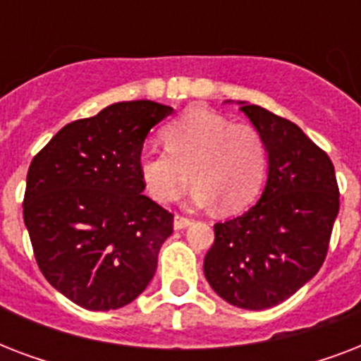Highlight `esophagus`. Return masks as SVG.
<instances>
[{
    "mask_svg": "<svg viewBox=\"0 0 361 361\" xmlns=\"http://www.w3.org/2000/svg\"><path fill=\"white\" fill-rule=\"evenodd\" d=\"M192 219H189V217H185V215H176L174 217V228L176 231H181V228H187V226L191 225Z\"/></svg>",
    "mask_w": 361,
    "mask_h": 361,
    "instance_id": "obj_1",
    "label": "esophagus"
}]
</instances>
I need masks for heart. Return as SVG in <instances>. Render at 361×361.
Segmentation results:
<instances>
[{
  "label": "heart",
  "instance_id": "heart-1",
  "mask_svg": "<svg viewBox=\"0 0 361 361\" xmlns=\"http://www.w3.org/2000/svg\"><path fill=\"white\" fill-rule=\"evenodd\" d=\"M164 152L144 149L138 172L146 191L159 204H170L185 192L189 174L192 202L217 204L221 212L245 208L260 192L268 172V149L262 135L249 123H232L206 109H191L161 133Z\"/></svg>",
  "mask_w": 361,
  "mask_h": 361
}]
</instances>
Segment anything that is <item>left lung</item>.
Listing matches in <instances>:
<instances>
[{
    "label": "left lung",
    "instance_id": "left-lung-1",
    "mask_svg": "<svg viewBox=\"0 0 361 361\" xmlns=\"http://www.w3.org/2000/svg\"><path fill=\"white\" fill-rule=\"evenodd\" d=\"M240 110L266 142L268 181L249 212L215 223L204 275L223 300L258 311L285 302L324 264L339 187L328 153L296 123L258 104Z\"/></svg>",
    "mask_w": 361,
    "mask_h": 361
}]
</instances>
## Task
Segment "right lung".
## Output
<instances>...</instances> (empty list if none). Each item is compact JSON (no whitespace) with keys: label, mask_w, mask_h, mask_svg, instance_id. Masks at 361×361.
<instances>
[{"label":"right lung","mask_w":361,"mask_h":361,"mask_svg":"<svg viewBox=\"0 0 361 361\" xmlns=\"http://www.w3.org/2000/svg\"><path fill=\"white\" fill-rule=\"evenodd\" d=\"M172 106L129 101L67 123L27 170L24 223L50 285L90 311L144 292L174 215L142 195L144 140Z\"/></svg>","instance_id":"obj_1"}]
</instances>
